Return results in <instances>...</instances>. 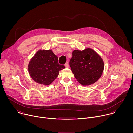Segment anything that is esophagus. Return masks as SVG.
I'll use <instances>...</instances> for the list:
<instances>
[{
  "label": "esophagus",
  "instance_id": "34e87169",
  "mask_svg": "<svg viewBox=\"0 0 133 133\" xmlns=\"http://www.w3.org/2000/svg\"><path fill=\"white\" fill-rule=\"evenodd\" d=\"M65 66L66 68H69V63H68V62H66V63H65Z\"/></svg>",
  "mask_w": 133,
  "mask_h": 133
}]
</instances>
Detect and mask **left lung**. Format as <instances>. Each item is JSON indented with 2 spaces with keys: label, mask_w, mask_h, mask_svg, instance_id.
I'll return each mask as SVG.
<instances>
[{
  "label": "left lung",
  "mask_w": 133,
  "mask_h": 133,
  "mask_svg": "<svg viewBox=\"0 0 133 133\" xmlns=\"http://www.w3.org/2000/svg\"><path fill=\"white\" fill-rule=\"evenodd\" d=\"M70 60V66L77 81L82 85L92 84L101 76L104 63L101 57L90 48L74 50Z\"/></svg>",
  "instance_id": "8db88e82"
}]
</instances>
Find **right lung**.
<instances>
[{
	"label": "right lung",
	"mask_w": 133,
	"mask_h": 133,
	"mask_svg": "<svg viewBox=\"0 0 133 133\" xmlns=\"http://www.w3.org/2000/svg\"><path fill=\"white\" fill-rule=\"evenodd\" d=\"M65 66L58 63V58L52 50H39L30 60L28 71L32 78L41 84H50Z\"/></svg>",
	"instance_id": "obj_1"
}]
</instances>
